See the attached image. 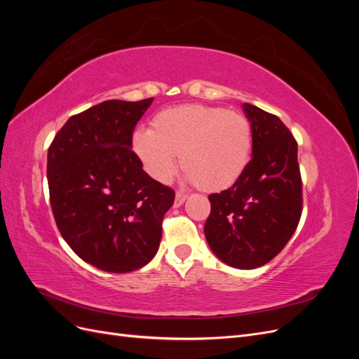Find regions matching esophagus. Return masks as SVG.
Listing matches in <instances>:
<instances>
[{
    "label": "esophagus",
    "mask_w": 359,
    "mask_h": 359,
    "mask_svg": "<svg viewBox=\"0 0 359 359\" xmlns=\"http://www.w3.org/2000/svg\"><path fill=\"white\" fill-rule=\"evenodd\" d=\"M186 199H187V194L177 193L175 194V202H173V206H175V208H178V206H181L184 202H186Z\"/></svg>",
    "instance_id": "34e87169"
}]
</instances>
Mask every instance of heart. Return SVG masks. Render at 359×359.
Returning <instances> with one entry per match:
<instances>
[{"label":"heart","mask_w":359,"mask_h":359,"mask_svg":"<svg viewBox=\"0 0 359 359\" xmlns=\"http://www.w3.org/2000/svg\"><path fill=\"white\" fill-rule=\"evenodd\" d=\"M248 119L223 107L181 104L157 112L151 130H136L132 148L151 178L169 182L178 156L186 178L205 191H223L238 182L252 157Z\"/></svg>","instance_id":"heart-1"}]
</instances>
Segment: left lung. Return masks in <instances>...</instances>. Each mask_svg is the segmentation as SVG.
<instances>
[{"instance_id": "left-lung-1", "label": "left lung", "mask_w": 359, "mask_h": 359, "mask_svg": "<svg viewBox=\"0 0 359 359\" xmlns=\"http://www.w3.org/2000/svg\"><path fill=\"white\" fill-rule=\"evenodd\" d=\"M252 160L231 189L210 194L205 238L226 265L255 269L274 259L295 232L302 210L298 144L281 119L250 103Z\"/></svg>"}]
</instances>
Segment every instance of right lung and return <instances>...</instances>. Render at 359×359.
I'll return each instance as SVG.
<instances>
[{
	"instance_id": "right-lung-1",
	"label": "right lung",
	"mask_w": 359,
	"mask_h": 359,
	"mask_svg": "<svg viewBox=\"0 0 359 359\" xmlns=\"http://www.w3.org/2000/svg\"><path fill=\"white\" fill-rule=\"evenodd\" d=\"M154 99L107 100L69 118L48 151L52 212L73 252L106 273L145 266L175 191L151 178L132 151Z\"/></svg>"
}]
</instances>
